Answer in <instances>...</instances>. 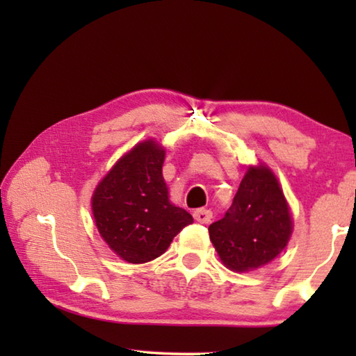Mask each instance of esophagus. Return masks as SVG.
Returning <instances> with one entry per match:
<instances>
[{"label":"esophagus","instance_id":"1","mask_svg":"<svg viewBox=\"0 0 356 356\" xmlns=\"http://www.w3.org/2000/svg\"><path fill=\"white\" fill-rule=\"evenodd\" d=\"M193 216H195L196 221L204 222V225H207V222L212 221L213 218V212L210 209H196L195 212H193Z\"/></svg>","mask_w":356,"mask_h":356}]
</instances>
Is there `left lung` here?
Returning a JSON list of instances; mask_svg holds the SVG:
<instances>
[{"label":"left lung","mask_w":356,"mask_h":356,"mask_svg":"<svg viewBox=\"0 0 356 356\" xmlns=\"http://www.w3.org/2000/svg\"><path fill=\"white\" fill-rule=\"evenodd\" d=\"M292 232L287 202L273 172L250 168L221 220L209 226V236L222 264L234 272H250L272 262L284 250Z\"/></svg>","instance_id":"1"}]
</instances>
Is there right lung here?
<instances>
[{
	"label": "right lung",
	"instance_id": "obj_1",
	"mask_svg": "<svg viewBox=\"0 0 356 356\" xmlns=\"http://www.w3.org/2000/svg\"><path fill=\"white\" fill-rule=\"evenodd\" d=\"M165 150L144 141L124 155L92 196L95 225L108 246L130 264L163 254L172 238L193 222L172 206L161 174Z\"/></svg>",
	"mask_w": 356,
	"mask_h": 356
}]
</instances>
